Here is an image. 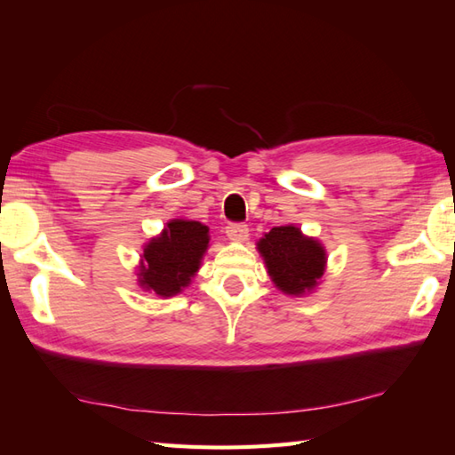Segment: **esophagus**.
Segmentation results:
<instances>
[{
  "label": "esophagus",
  "mask_w": 455,
  "mask_h": 455,
  "mask_svg": "<svg viewBox=\"0 0 455 455\" xmlns=\"http://www.w3.org/2000/svg\"><path fill=\"white\" fill-rule=\"evenodd\" d=\"M250 235V228L243 222H235V225L227 227V236L233 240V243H246Z\"/></svg>",
  "instance_id": "obj_1"
}]
</instances>
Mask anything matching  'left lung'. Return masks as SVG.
<instances>
[{
	"instance_id": "1",
	"label": "left lung",
	"mask_w": 455,
	"mask_h": 455,
	"mask_svg": "<svg viewBox=\"0 0 455 455\" xmlns=\"http://www.w3.org/2000/svg\"><path fill=\"white\" fill-rule=\"evenodd\" d=\"M267 275L289 297L313 293L326 272V248L295 225L274 227L256 243Z\"/></svg>"
}]
</instances>
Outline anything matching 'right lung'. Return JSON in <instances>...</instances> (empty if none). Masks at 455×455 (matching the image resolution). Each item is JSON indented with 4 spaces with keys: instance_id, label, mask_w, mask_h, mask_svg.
<instances>
[{
    "instance_id": "1",
    "label": "right lung",
    "mask_w": 455,
    "mask_h": 455,
    "mask_svg": "<svg viewBox=\"0 0 455 455\" xmlns=\"http://www.w3.org/2000/svg\"><path fill=\"white\" fill-rule=\"evenodd\" d=\"M209 227L191 219H170L162 233L144 243L137 283L148 293L168 299L189 287L209 250Z\"/></svg>"
}]
</instances>
